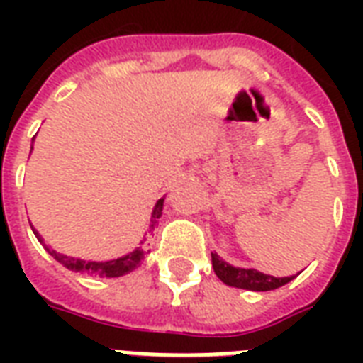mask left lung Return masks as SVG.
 Returning a JSON list of instances; mask_svg holds the SVG:
<instances>
[{
    "mask_svg": "<svg viewBox=\"0 0 363 363\" xmlns=\"http://www.w3.org/2000/svg\"><path fill=\"white\" fill-rule=\"evenodd\" d=\"M211 258H213V269H215L216 277H218L224 284H228V286L242 288V290L267 292V290H275V288L284 286L286 282H290L294 277H273L265 275V273L256 269L235 267V265L224 262L216 252H211Z\"/></svg>",
    "mask_w": 363,
    "mask_h": 363,
    "instance_id": "8db88e82",
    "label": "left lung"
}]
</instances>
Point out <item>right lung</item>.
<instances>
[{
	"instance_id": "obj_1",
	"label": "right lung",
	"mask_w": 363,
	"mask_h": 363,
	"mask_svg": "<svg viewBox=\"0 0 363 363\" xmlns=\"http://www.w3.org/2000/svg\"><path fill=\"white\" fill-rule=\"evenodd\" d=\"M33 148V147H31ZM164 199H158L156 205H154L152 209V218H150V232L154 230V226L158 224V218L162 216V209H164ZM33 233H35V238L39 239L43 247L47 248L48 252L52 254L54 258L58 259L60 264L67 267V269L75 271V273H84V275L90 277H122L125 273H130L137 267V265L141 264V259L145 258V250L141 247H137L133 252L125 254V256H121V258L109 259V262H90V259H81V258H73V256H67V254H60L56 250L48 247L45 239L41 238V233L37 232L35 228L31 226Z\"/></svg>"
}]
</instances>
